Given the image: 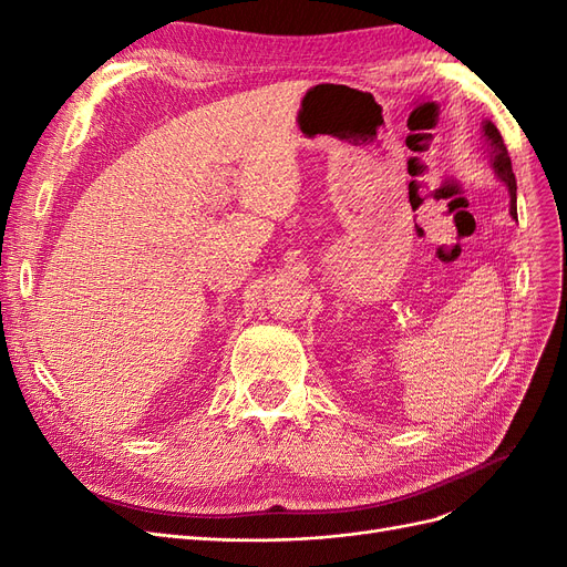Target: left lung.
I'll use <instances>...</instances> for the list:
<instances>
[{
    "label": "left lung",
    "mask_w": 567,
    "mask_h": 567,
    "mask_svg": "<svg viewBox=\"0 0 567 567\" xmlns=\"http://www.w3.org/2000/svg\"><path fill=\"white\" fill-rule=\"evenodd\" d=\"M483 141H485V152L487 157H491V166L497 175V181H502L506 185V189H509V213L512 218L516 220L518 213H516V175L512 171V159H509V152H506V145L502 141V135L497 131V126L485 120L483 122Z\"/></svg>",
    "instance_id": "1"
}]
</instances>
